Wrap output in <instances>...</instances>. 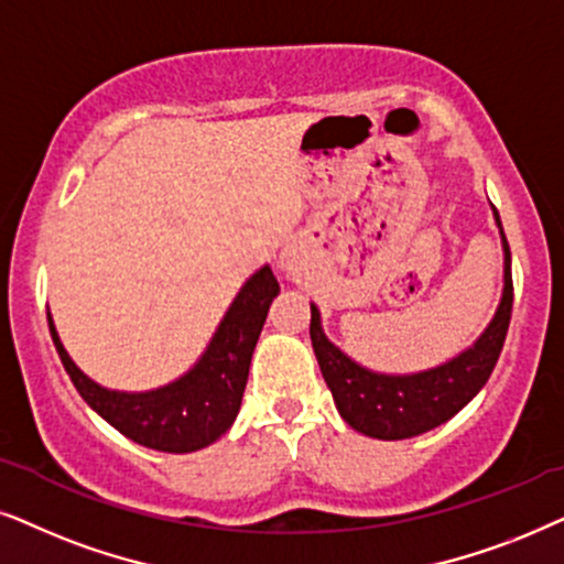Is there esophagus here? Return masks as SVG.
Returning a JSON list of instances; mask_svg holds the SVG:
<instances>
[{
    "mask_svg": "<svg viewBox=\"0 0 564 564\" xmlns=\"http://www.w3.org/2000/svg\"><path fill=\"white\" fill-rule=\"evenodd\" d=\"M283 265H286V258H283Z\"/></svg>",
    "mask_w": 564,
    "mask_h": 564,
    "instance_id": "1",
    "label": "esophagus"
}]
</instances>
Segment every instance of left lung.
<instances>
[{
    "mask_svg": "<svg viewBox=\"0 0 564 564\" xmlns=\"http://www.w3.org/2000/svg\"><path fill=\"white\" fill-rule=\"evenodd\" d=\"M495 221L500 227L502 252H506V275H502L506 286H502L500 306L479 340L456 358L446 360L444 366L408 373V377H389V373L364 369L327 340V335L322 333L319 310L312 304L310 335L314 356L333 392L337 412L352 431L381 441L412 438L452 420L487 384L506 343L510 310H513L510 247L498 212H495Z\"/></svg>",
    "mask_w": 564,
    "mask_h": 564,
    "instance_id": "left-lung-1",
    "label": "left lung"
}]
</instances>
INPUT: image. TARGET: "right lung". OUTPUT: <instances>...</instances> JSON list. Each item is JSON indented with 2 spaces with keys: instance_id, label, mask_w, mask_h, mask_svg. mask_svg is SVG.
<instances>
[{
  "instance_id": "right-lung-1",
  "label": "right lung",
  "mask_w": 564,
  "mask_h": 564,
  "mask_svg": "<svg viewBox=\"0 0 564 564\" xmlns=\"http://www.w3.org/2000/svg\"><path fill=\"white\" fill-rule=\"evenodd\" d=\"M278 291L281 289L273 270L262 265L231 302L198 364L185 377L152 392H110L95 384L64 350L51 314L48 327L66 373L97 415L141 446L187 454L214 444L235 423L250 373L252 350Z\"/></svg>"
}]
</instances>
